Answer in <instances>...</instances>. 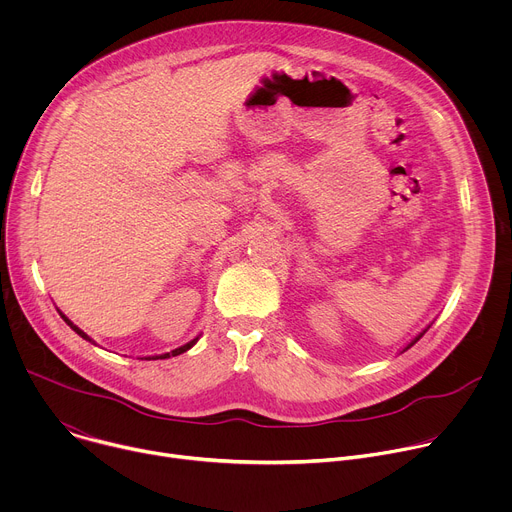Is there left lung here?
Segmentation results:
<instances>
[{"instance_id": "1", "label": "left lung", "mask_w": 512, "mask_h": 512, "mask_svg": "<svg viewBox=\"0 0 512 512\" xmlns=\"http://www.w3.org/2000/svg\"><path fill=\"white\" fill-rule=\"evenodd\" d=\"M425 332H427V330H423V332H421V334H419V336H417V338H415V340H413V342H411V344H409V346H407V348H411V346H413V344H415V342H417V340H419V338H421V336H423V334H425ZM407 348H405V350H407Z\"/></svg>"}]
</instances>
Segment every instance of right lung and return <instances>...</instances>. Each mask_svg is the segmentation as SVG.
Here are the masks:
<instances>
[{
    "label": "right lung",
    "mask_w": 512,
    "mask_h": 512,
    "mask_svg": "<svg viewBox=\"0 0 512 512\" xmlns=\"http://www.w3.org/2000/svg\"><path fill=\"white\" fill-rule=\"evenodd\" d=\"M62 318H64V322H66V324H68L72 330H75V332H77L81 338H85V340H89V342H91V338H89V336H87V334H85L81 328H77V326L72 324V322H70L66 316H62ZM196 342H198V338H194V340L186 342V344H184V346H180V348H174L172 352H166V354H160V356H148V358H145V360H158V358H170V356H178V354H182V352L190 350V348H192Z\"/></svg>",
    "instance_id": "right-lung-1"
}]
</instances>
